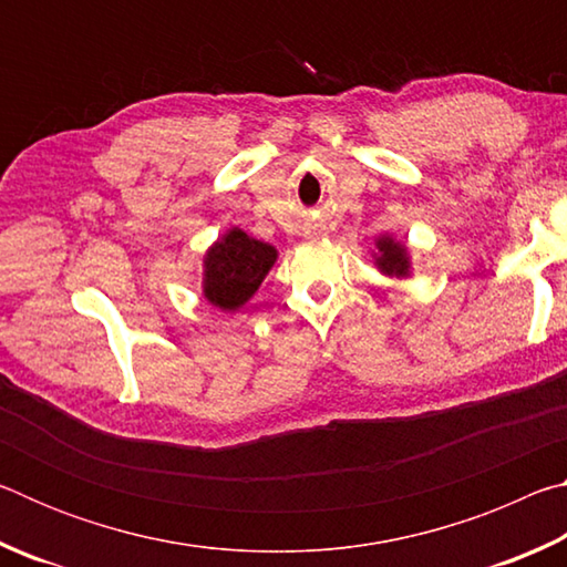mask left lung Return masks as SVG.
Wrapping results in <instances>:
<instances>
[{"mask_svg": "<svg viewBox=\"0 0 567 567\" xmlns=\"http://www.w3.org/2000/svg\"><path fill=\"white\" fill-rule=\"evenodd\" d=\"M378 247H380L378 265H380V270H382V272H388V275H398V277L408 275V257H405V247L398 245V243H392V239H388V237H382L380 243H378Z\"/></svg>", "mask_w": 567, "mask_h": 567, "instance_id": "1", "label": "left lung"}]
</instances>
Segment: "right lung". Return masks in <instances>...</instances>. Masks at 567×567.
Masks as SVG:
<instances>
[{"instance_id": "right-lung-1", "label": "right lung", "mask_w": 567, "mask_h": 567, "mask_svg": "<svg viewBox=\"0 0 567 567\" xmlns=\"http://www.w3.org/2000/svg\"><path fill=\"white\" fill-rule=\"evenodd\" d=\"M275 260V247L252 239L243 229H229L207 252L205 297L223 310H237L255 295Z\"/></svg>"}]
</instances>
